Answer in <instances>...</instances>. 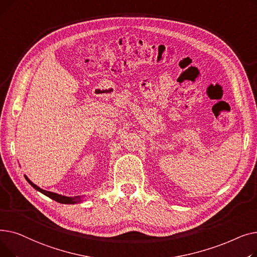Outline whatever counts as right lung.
<instances>
[{"label": "right lung", "instance_id": "1", "mask_svg": "<svg viewBox=\"0 0 257 257\" xmlns=\"http://www.w3.org/2000/svg\"><path fill=\"white\" fill-rule=\"evenodd\" d=\"M27 181H28L36 191L43 193L44 195H46L47 197L55 200L57 202H59V203H62V204H73V203H76V202H80V198L79 197H65V196H61V195H58V194H55V193H52V192H48V191H45V190H42V188L38 187L37 185H35L34 183H32L28 178L26 177Z\"/></svg>", "mask_w": 257, "mask_h": 257}]
</instances>
